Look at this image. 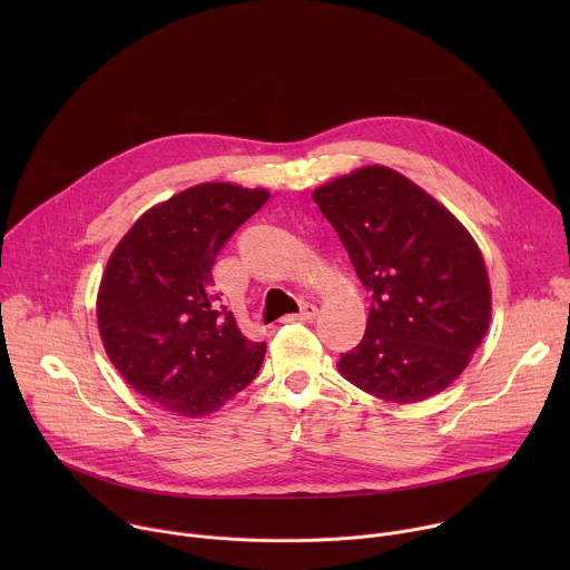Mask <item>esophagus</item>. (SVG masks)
Instances as JSON below:
<instances>
[{
  "label": "esophagus",
  "mask_w": 570,
  "mask_h": 570,
  "mask_svg": "<svg viewBox=\"0 0 570 570\" xmlns=\"http://www.w3.org/2000/svg\"><path fill=\"white\" fill-rule=\"evenodd\" d=\"M315 313H317V306L313 304V302H304L302 304V308L297 311V313H291V315H286L284 317V322H306V320H313L315 317Z\"/></svg>",
  "instance_id": "34e87169"
}]
</instances>
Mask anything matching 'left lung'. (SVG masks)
I'll list each match as a JSON object with an SVG mask.
<instances>
[{
    "label": "left lung",
    "instance_id": "obj_1",
    "mask_svg": "<svg viewBox=\"0 0 570 570\" xmlns=\"http://www.w3.org/2000/svg\"><path fill=\"white\" fill-rule=\"evenodd\" d=\"M372 295L363 341L338 370L356 387L415 403L466 367L490 327L492 293L469 232L435 198L387 167L313 191Z\"/></svg>",
    "mask_w": 570,
    "mask_h": 570
}]
</instances>
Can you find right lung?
I'll return each instance as SVG.
<instances>
[{"instance_id": "right-lung-1", "label": "right lung", "mask_w": 570, "mask_h": 570, "mask_svg": "<svg viewBox=\"0 0 570 570\" xmlns=\"http://www.w3.org/2000/svg\"><path fill=\"white\" fill-rule=\"evenodd\" d=\"M268 198L264 189L196 185L148 209L108 262L97 299L106 352L139 394L174 415L218 411L264 363L266 343L238 332L212 266Z\"/></svg>"}]
</instances>
